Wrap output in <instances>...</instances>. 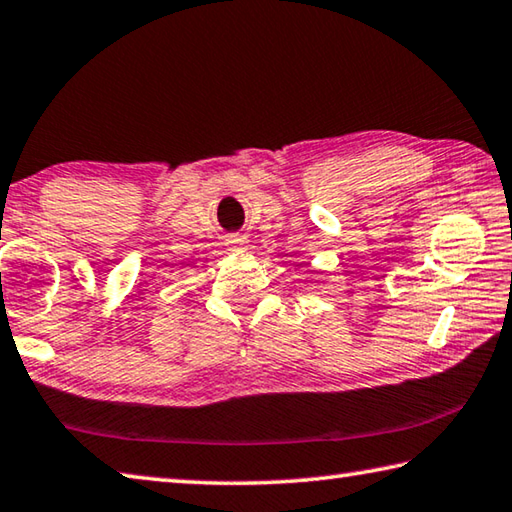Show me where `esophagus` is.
Listing matches in <instances>:
<instances>
[{
    "label": "esophagus",
    "mask_w": 512,
    "mask_h": 512,
    "mask_svg": "<svg viewBox=\"0 0 512 512\" xmlns=\"http://www.w3.org/2000/svg\"><path fill=\"white\" fill-rule=\"evenodd\" d=\"M226 244H228L230 248H241V246H246V237H241V235H230V237L226 239Z\"/></svg>",
    "instance_id": "esophagus-1"
}]
</instances>
